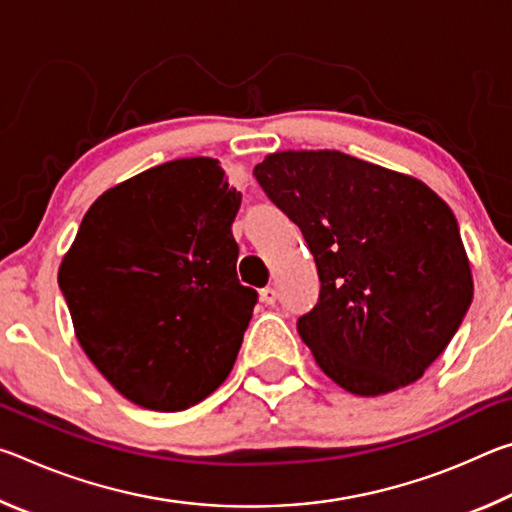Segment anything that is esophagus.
<instances>
[{
  "label": "esophagus",
  "mask_w": 512,
  "mask_h": 512,
  "mask_svg": "<svg viewBox=\"0 0 512 512\" xmlns=\"http://www.w3.org/2000/svg\"><path fill=\"white\" fill-rule=\"evenodd\" d=\"M259 298H262L264 305H275V300H277V291H275L273 287H266V289L259 291Z\"/></svg>",
  "instance_id": "obj_1"
}]
</instances>
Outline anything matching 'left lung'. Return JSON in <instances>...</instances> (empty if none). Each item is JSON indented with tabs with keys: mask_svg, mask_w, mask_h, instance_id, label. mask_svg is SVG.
I'll use <instances>...</instances> for the list:
<instances>
[{
	"mask_svg": "<svg viewBox=\"0 0 512 512\" xmlns=\"http://www.w3.org/2000/svg\"><path fill=\"white\" fill-rule=\"evenodd\" d=\"M253 173L314 255L320 296L298 332L320 370L363 397L420 379L474 293L449 205L420 180L341 151L273 153Z\"/></svg>",
	"mask_w": 512,
	"mask_h": 512,
	"instance_id": "1",
	"label": "left lung"
}]
</instances>
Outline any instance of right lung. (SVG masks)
I'll list each match as a JSON object with an SVG mask.
<instances>
[{
	"instance_id": "1",
	"label": "right lung",
	"mask_w": 512,
	"mask_h": 512,
	"mask_svg": "<svg viewBox=\"0 0 512 512\" xmlns=\"http://www.w3.org/2000/svg\"><path fill=\"white\" fill-rule=\"evenodd\" d=\"M239 205L219 160L183 158L85 212L58 284L81 348L133 404L185 411L235 366L257 305L237 280Z\"/></svg>"
}]
</instances>
